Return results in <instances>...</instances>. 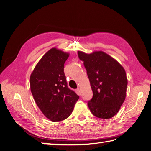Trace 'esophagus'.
I'll list each match as a JSON object with an SVG mask.
<instances>
[{
  "mask_svg": "<svg viewBox=\"0 0 151 151\" xmlns=\"http://www.w3.org/2000/svg\"><path fill=\"white\" fill-rule=\"evenodd\" d=\"M76 90H77V92L79 93V94H81V88H77V89Z\"/></svg>",
  "mask_w": 151,
  "mask_h": 151,
  "instance_id": "1",
  "label": "esophagus"
}]
</instances>
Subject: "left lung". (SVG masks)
Masks as SVG:
<instances>
[{
	"instance_id": "obj_1",
	"label": "left lung",
	"mask_w": 151,
	"mask_h": 151,
	"mask_svg": "<svg viewBox=\"0 0 151 151\" xmlns=\"http://www.w3.org/2000/svg\"><path fill=\"white\" fill-rule=\"evenodd\" d=\"M77 53L84 62L93 91V98L88 102L91 112L99 118H112L126 97L128 81L124 68L102 51Z\"/></svg>"
}]
</instances>
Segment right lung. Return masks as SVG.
I'll list each match as a JSON object with an SVG mask.
<instances>
[{
    "instance_id": "obj_1",
    "label": "right lung",
    "mask_w": 151,
    "mask_h": 151,
    "mask_svg": "<svg viewBox=\"0 0 151 151\" xmlns=\"http://www.w3.org/2000/svg\"><path fill=\"white\" fill-rule=\"evenodd\" d=\"M69 53L52 48L45 53L30 76L35 101L48 119L59 122L70 115L79 96L68 88L63 72Z\"/></svg>"
}]
</instances>
